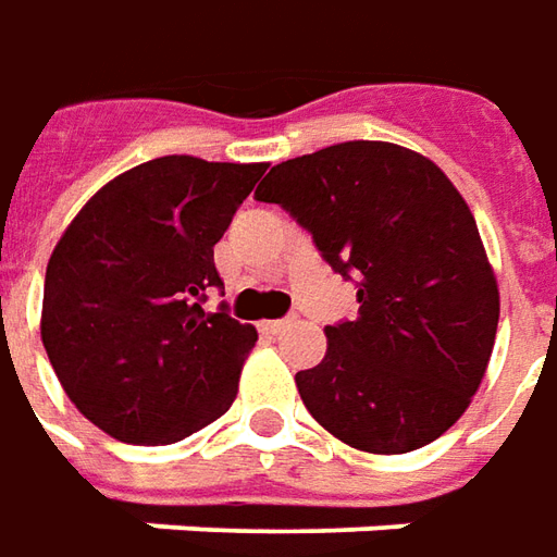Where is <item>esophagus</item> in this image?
Listing matches in <instances>:
<instances>
[{"mask_svg": "<svg viewBox=\"0 0 557 557\" xmlns=\"http://www.w3.org/2000/svg\"><path fill=\"white\" fill-rule=\"evenodd\" d=\"M293 320H264L261 323V333H268V336H280V333H286V326H289Z\"/></svg>", "mask_w": 557, "mask_h": 557, "instance_id": "1", "label": "esophagus"}]
</instances>
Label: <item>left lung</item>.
Returning a JSON list of instances; mask_svg holds the SVG:
<instances>
[{"mask_svg": "<svg viewBox=\"0 0 557 557\" xmlns=\"http://www.w3.org/2000/svg\"><path fill=\"white\" fill-rule=\"evenodd\" d=\"M280 202L320 256L357 280L355 320L296 373L308 412L363 453H410L469 410L487 373L499 286L469 202L437 165L388 141H345L274 165Z\"/></svg>", "mask_w": 557, "mask_h": 557, "instance_id": "obj_1", "label": "left lung"}]
</instances>
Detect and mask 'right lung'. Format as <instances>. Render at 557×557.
Segmentation results:
<instances>
[{"instance_id":"right-lung-1","label":"right lung","mask_w":557,"mask_h":557,"mask_svg":"<svg viewBox=\"0 0 557 557\" xmlns=\"http://www.w3.org/2000/svg\"><path fill=\"white\" fill-rule=\"evenodd\" d=\"M268 163L160 157L107 182L51 252L42 345L61 388L123 444H175L231 410L256 326L206 311L224 237Z\"/></svg>"}]
</instances>
